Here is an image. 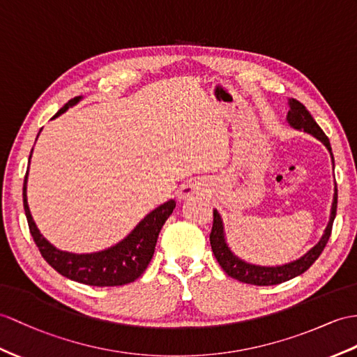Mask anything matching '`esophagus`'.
<instances>
[{"label": "esophagus", "mask_w": 357, "mask_h": 357, "mask_svg": "<svg viewBox=\"0 0 357 357\" xmlns=\"http://www.w3.org/2000/svg\"><path fill=\"white\" fill-rule=\"evenodd\" d=\"M203 185L199 183V181H192V183H189L188 186H185L183 189H181V194H180V198H188L190 195H195V194H199L203 192Z\"/></svg>", "instance_id": "esophagus-1"}]
</instances>
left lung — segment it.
<instances>
[{"label":"left lung","mask_w":357,"mask_h":357,"mask_svg":"<svg viewBox=\"0 0 357 357\" xmlns=\"http://www.w3.org/2000/svg\"><path fill=\"white\" fill-rule=\"evenodd\" d=\"M288 104H289V112L288 115H286L288 124L292 128L300 130V132H304V133H309L314 137H317L319 142H323V145L330 153V158H332L333 167H335V159H333L332 146H330V142H328V137L324 135L321 127L315 123V119L312 118L309 110L304 107L300 101L294 98H289ZM336 207H337V188L335 185L333 203H332V208H330V220L324 230V234L318 241V244L315 247H312L306 255L292 260V262L275 265V266H262V265L250 264V262H245L244 259H241L234 255L227 244V239H225L224 222H222L221 215L216 208H213V225L211 231L212 251L216 260H218V264L221 265V268L227 273V275L233 277V279H236L242 283L256 284V286H271V284L288 282L294 279V277L307 271V269L312 266V264H314L319 257V255L323 253V250L326 248L328 242L330 234H332L333 221L336 216Z\"/></svg>","instance_id":"obj_1"}]
</instances>
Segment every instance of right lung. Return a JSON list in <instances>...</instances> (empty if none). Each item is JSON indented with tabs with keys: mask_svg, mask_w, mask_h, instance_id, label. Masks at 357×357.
Returning <instances> with one entry per match:
<instances>
[{
	"mask_svg": "<svg viewBox=\"0 0 357 357\" xmlns=\"http://www.w3.org/2000/svg\"><path fill=\"white\" fill-rule=\"evenodd\" d=\"M82 98L83 97H75L69 100L51 119L62 115L69 107H73L78 101H82ZM31 154L33 150L30 153L29 165ZM27 181L29 169L27 174H25L22 188L24 211L25 216H27L30 233L34 242H36L42 257L59 274L65 275L66 279L89 286H121L132 283L137 277H141L154 255L155 242H158L163 224L167 222L169 215L176 208V202L169 199V202L155 207L154 211L146 215L118 244L106 250L95 251V253H71V251H63L54 247L39 231L27 203Z\"/></svg>",
	"mask_w": 357,
	"mask_h": 357,
	"instance_id": "obj_1",
	"label": "right lung"
}]
</instances>
